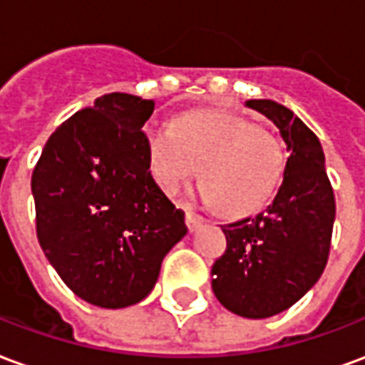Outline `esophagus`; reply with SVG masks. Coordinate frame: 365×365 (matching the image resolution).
<instances>
[{"mask_svg":"<svg viewBox=\"0 0 365 365\" xmlns=\"http://www.w3.org/2000/svg\"><path fill=\"white\" fill-rule=\"evenodd\" d=\"M203 217L199 213H195L193 209H190V207H185V222H187V229L193 232V230H197L201 225H203Z\"/></svg>","mask_w":365,"mask_h":365,"instance_id":"34e87169","label":"esophagus"}]
</instances>
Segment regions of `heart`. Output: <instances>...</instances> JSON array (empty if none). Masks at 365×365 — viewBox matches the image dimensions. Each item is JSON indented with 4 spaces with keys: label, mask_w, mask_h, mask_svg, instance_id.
Instances as JSON below:
<instances>
[{
    "label": "heart",
    "mask_w": 365,
    "mask_h": 365,
    "mask_svg": "<svg viewBox=\"0 0 365 365\" xmlns=\"http://www.w3.org/2000/svg\"><path fill=\"white\" fill-rule=\"evenodd\" d=\"M144 136L160 190L174 195L199 168L201 195L229 219L266 205L285 166L274 133L229 111L187 113L174 120L172 130L152 125Z\"/></svg>",
    "instance_id": "heart-1"
}]
</instances>
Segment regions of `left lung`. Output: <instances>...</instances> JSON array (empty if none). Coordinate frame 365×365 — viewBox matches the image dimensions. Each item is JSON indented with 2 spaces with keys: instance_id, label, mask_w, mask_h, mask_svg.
Returning <instances> with one entry per match:
<instances>
[{
  "instance_id": "1",
  "label": "left lung",
  "mask_w": 365,
  "mask_h": 365,
  "mask_svg": "<svg viewBox=\"0 0 365 365\" xmlns=\"http://www.w3.org/2000/svg\"><path fill=\"white\" fill-rule=\"evenodd\" d=\"M246 107L279 128L289 158L266 211L222 227L227 250L213 264L211 285L235 314L268 319L295 305L319 282L329 260L336 203L313 130L272 99H250Z\"/></svg>"
}]
</instances>
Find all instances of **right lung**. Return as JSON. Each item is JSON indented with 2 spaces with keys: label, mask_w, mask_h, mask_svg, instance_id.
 I'll list each match as a JSON object with an SVG mask.
<instances>
[{
  "label": "right lung",
  "mask_w": 365,
  "mask_h": 365,
  "mask_svg": "<svg viewBox=\"0 0 365 365\" xmlns=\"http://www.w3.org/2000/svg\"><path fill=\"white\" fill-rule=\"evenodd\" d=\"M154 101L107 93L64 120L31 178L36 237L62 282L83 301H143L185 235V213L150 174L143 127Z\"/></svg>",
  "instance_id": "add662e5"
}]
</instances>
